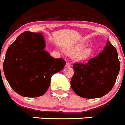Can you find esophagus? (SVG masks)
<instances>
[{"instance_id":"obj_1","label":"esophagus","mask_w":125,"mask_h":125,"mask_svg":"<svg viewBox=\"0 0 125 125\" xmlns=\"http://www.w3.org/2000/svg\"><path fill=\"white\" fill-rule=\"evenodd\" d=\"M71 66V63H70V62L67 61L66 62V67H70Z\"/></svg>"}]
</instances>
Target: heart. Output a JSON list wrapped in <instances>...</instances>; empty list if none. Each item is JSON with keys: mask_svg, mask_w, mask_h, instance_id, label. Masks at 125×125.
I'll return each mask as SVG.
<instances>
[{"mask_svg": "<svg viewBox=\"0 0 125 125\" xmlns=\"http://www.w3.org/2000/svg\"><path fill=\"white\" fill-rule=\"evenodd\" d=\"M84 47H85V45L83 44H80L75 47L72 51L73 53H77L76 55V58L78 60L86 59L90 57V55H91V49H87L82 51L84 49Z\"/></svg>", "mask_w": 125, "mask_h": 125, "instance_id": "1", "label": "heart"}]
</instances>
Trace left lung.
Returning a JSON list of instances; mask_svg holds the SVG:
<instances>
[{"label": "left lung", "mask_w": 125, "mask_h": 125, "mask_svg": "<svg viewBox=\"0 0 125 125\" xmlns=\"http://www.w3.org/2000/svg\"><path fill=\"white\" fill-rule=\"evenodd\" d=\"M71 85L78 95L86 99L101 97L111 90L120 70L116 48L109 41L98 56L86 63L76 62Z\"/></svg>", "instance_id": "obj_1"}]
</instances>
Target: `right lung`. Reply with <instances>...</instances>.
<instances>
[{"label":"right lung","instance_id":"1","mask_svg":"<svg viewBox=\"0 0 125 125\" xmlns=\"http://www.w3.org/2000/svg\"><path fill=\"white\" fill-rule=\"evenodd\" d=\"M41 33L24 31L9 45L3 63L4 74L11 88L20 95H43L51 76L66 65L62 58H53L45 51Z\"/></svg>","mask_w":125,"mask_h":125}]
</instances>
